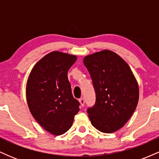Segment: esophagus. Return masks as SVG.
Returning a JSON list of instances; mask_svg holds the SVG:
<instances>
[{
    "label": "esophagus",
    "mask_w": 159,
    "mask_h": 159,
    "mask_svg": "<svg viewBox=\"0 0 159 159\" xmlns=\"http://www.w3.org/2000/svg\"><path fill=\"white\" fill-rule=\"evenodd\" d=\"M79 102H80V103H81V105L82 107L84 106V103H85V100H84V98H81L79 99Z\"/></svg>",
    "instance_id": "obj_1"
}]
</instances>
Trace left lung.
<instances>
[{
	"mask_svg": "<svg viewBox=\"0 0 159 159\" xmlns=\"http://www.w3.org/2000/svg\"><path fill=\"white\" fill-rule=\"evenodd\" d=\"M96 93V102L88 107L91 123L100 132L112 133L125 125L138 105L139 88L130 67L109 50L84 58Z\"/></svg>",
	"mask_w": 159,
	"mask_h": 159,
	"instance_id": "8db88e82",
	"label": "left lung"
}]
</instances>
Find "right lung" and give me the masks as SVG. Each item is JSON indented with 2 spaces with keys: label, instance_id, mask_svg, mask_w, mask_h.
<instances>
[{
  "label": "right lung",
  "instance_id": "1",
  "mask_svg": "<svg viewBox=\"0 0 159 159\" xmlns=\"http://www.w3.org/2000/svg\"><path fill=\"white\" fill-rule=\"evenodd\" d=\"M77 57L53 52L38 62L30 72L26 87L30 113L47 132L64 134L72 126L80 103L72 96L67 73Z\"/></svg>",
  "mask_w": 159,
  "mask_h": 159
}]
</instances>
